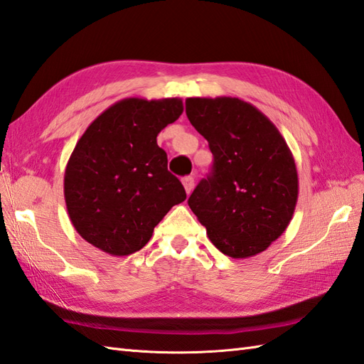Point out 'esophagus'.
Listing matches in <instances>:
<instances>
[{
  "mask_svg": "<svg viewBox=\"0 0 364 364\" xmlns=\"http://www.w3.org/2000/svg\"><path fill=\"white\" fill-rule=\"evenodd\" d=\"M182 183H183L185 191H187V194H190L193 191V188H194V179H193V177L191 176H185L183 179H182Z\"/></svg>",
  "mask_w": 364,
  "mask_h": 364,
  "instance_id": "34e87169",
  "label": "esophagus"
}]
</instances>
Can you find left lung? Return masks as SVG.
I'll use <instances>...</instances> for the list:
<instances>
[{"label": "left lung", "instance_id": "8db88e82", "mask_svg": "<svg viewBox=\"0 0 364 364\" xmlns=\"http://www.w3.org/2000/svg\"><path fill=\"white\" fill-rule=\"evenodd\" d=\"M185 112L215 157L188 199L213 245L250 258L286 232L298 200L294 154L267 115L237 97H190Z\"/></svg>", "mask_w": 364, "mask_h": 364}]
</instances>
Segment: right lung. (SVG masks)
Listing matches in <instances>:
<instances>
[{
	"instance_id": "obj_1",
	"label": "right lung",
	"mask_w": 364,
	"mask_h": 364,
	"mask_svg": "<svg viewBox=\"0 0 364 364\" xmlns=\"http://www.w3.org/2000/svg\"><path fill=\"white\" fill-rule=\"evenodd\" d=\"M182 112L177 97H129L86 128L65 170L68 215L86 242L111 256H128L145 247L171 207L187 199L157 145L159 132Z\"/></svg>"
}]
</instances>
